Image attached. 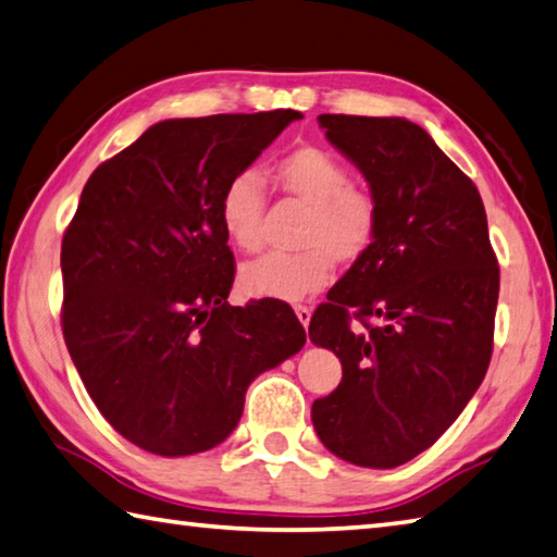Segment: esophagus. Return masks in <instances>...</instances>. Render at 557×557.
Wrapping results in <instances>:
<instances>
[{
	"label": "esophagus",
	"instance_id": "1",
	"mask_svg": "<svg viewBox=\"0 0 557 557\" xmlns=\"http://www.w3.org/2000/svg\"><path fill=\"white\" fill-rule=\"evenodd\" d=\"M296 314H298V320H300L302 327H308V324H310V318H312V310H310V308H306V306H296Z\"/></svg>",
	"mask_w": 557,
	"mask_h": 557
}]
</instances>
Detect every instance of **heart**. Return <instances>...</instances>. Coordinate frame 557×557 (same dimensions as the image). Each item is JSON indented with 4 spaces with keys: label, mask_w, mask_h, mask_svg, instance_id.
I'll use <instances>...</instances> for the list:
<instances>
[{
    "label": "heart",
    "mask_w": 557,
    "mask_h": 557,
    "mask_svg": "<svg viewBox=\"0 0 557 557\" xmlns=\"http://www.w3.org/2000/svg\"><path fill=\"white\" fill-rule=\"evenodd\" d=\"M278 191L310 206L300 243L308 249L286 255L269 251L247 261L239 286L251 298L298 302L327 286L334 259L359 261L373 245L377 230L375 198L354 186L351 170L332 152L302 145L271 166ZM264 186L255 172H237L218 198V218L230 243L243 251L261 245Z\"/></svg>",
    "instance_id": "heart-1"
}]
</instances>
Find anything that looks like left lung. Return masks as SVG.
Returning a JSON list of instances; mask_svg holds the SVG:
<instances>
[{
	"label": "left lung",
	"instance_id": "8db88e82",
	"mask_svg": "<svg viewBox=\"0 0 557 557\" xmlns=\"http://www.w3.org/2000/svg\"><path fill=\"white\" fill-rule=\"evenodd\" d=\"M318 123L369 182L377 230L310 320L312 344L342 361L312 426L342 460L397 468L456 422L487 373L497 257L475 184L424 128L397 115Z\"/></svg>",
	"mask_w": 557,
	"mask_h": 557
}]
</instances>
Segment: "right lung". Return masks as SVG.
Returning a JSON list of instances; mask_svg holds the SVG:
<instances>
[{
    "instance_id": "right-lung-1",
    "label": "right lung",
    "mask_w": 557,
    "mask_h": 557,
    "mask_svg": "<svg viewBox=\"0 0 557 557\" xmlns=\"http://www.w3.org/2000/svg\"><path fill=\"white\" fill-rule=\"evenodd\" d=\"M300 111L150 125L84 184L62 237V334L94 405L131 444L194 456L223 444L259 373L306 344L288 306L227 302L218 198Z\"/></svg>"
}]
</instances>
